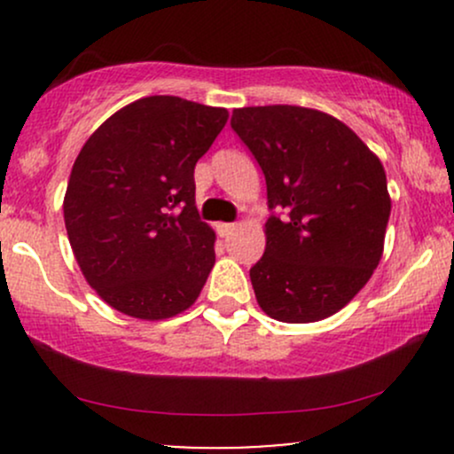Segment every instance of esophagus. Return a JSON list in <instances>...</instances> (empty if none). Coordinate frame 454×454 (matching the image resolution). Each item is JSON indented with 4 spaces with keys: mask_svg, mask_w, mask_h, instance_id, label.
Listing matches in <instances>:
<instances>
[{
    "mask_svg": "<svg viewBox=\"0 0 454 454\" xmlns=\"http://www.w3.org/2000/svg\"><path fill=\"white\" fill-rule=\"evenodd\" d=\"M215 228H217V234H220V237H231L232 231H234V228H237V226H234V223L220 222Z\"/></svg>",
    "mask_w": 454,
    "mask_h": 454,
    "instance_id": "1",
    "label": "esophagus"
}]
</instances>
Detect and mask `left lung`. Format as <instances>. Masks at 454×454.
Returning <instances> with one entry per match:
<instances>
[{"mask_svg":"<svg viewBox=\"0 0 454 454\" xmlns=\"http://www.w3.org/2000/svg\"><path fill=\"white\" fill-rule=\"evenodd\" d=\"M231 126L262 168L275 211L262 258L249 269L258 305L290 325L337 314L382 258L390 215L382 161L314 108H234Z\"/></svg>","mask_w":454,"mask_h":454,"instance_id":"left-lung-1","label":"left lung"}]
</instances>
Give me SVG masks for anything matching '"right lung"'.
Returning <instances> with one entry per match:
<instances>
[{"label": "right lung", "instance_id": "add662e5", "mask_svg": "<svg viewBox=\"0 0 454 454\" xmlns=\"http://www.w3.org/2000/svg\"><path fill=\"white\" fill-rule=\"evenodd\" d=\"M226 108L149 96L108 117L72 166L64 220L87 284L140 320L194 305L215 264V232L196 209L194 166Z\"/></svg>", "mask_w": 454, "mask_h": 454}]
</instances>
